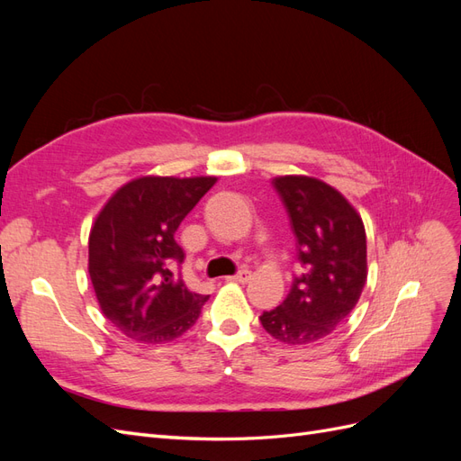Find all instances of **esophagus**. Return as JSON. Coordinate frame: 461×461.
Listing matches in <instances>:
<instances>
[{"label": "esophagus", "mask_w": 461, "mask_h": 461, "mask_svg": "<svg viewBox=\"0 0 461 461\" xmlns=\"http://www.w3.org/2000/svg\"><path fill=\"white\" fill-rule=\"evenodd\" d=\"M249 276H252V273H249L248 269H242V271H239V273L232 275V276H227V281L229 283H248Z\"/></svg>", "instance_id": "1"}]
</instances>
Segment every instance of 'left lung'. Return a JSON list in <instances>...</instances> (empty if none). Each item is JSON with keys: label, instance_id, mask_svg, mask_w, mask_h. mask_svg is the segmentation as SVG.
I'll return each mask as SVG.
<instances>
[{"label": "left lung", "instance_id": "1", "mask_svg": "<svg viewBox=\"0 0 461 461\" xmlns=\"http://www.w3.org/2000/svg\"><path fill=\"white\" fill-rule=\"evenodd\" d=\"M296 239L302 273L278 308L263 312L261 325L290 346L327 339L350 315L367 281L366 227L342 194L305 175L275 176Z\"/></svg>", "mask_w": 461, "mask_h": 461}]
</instances>
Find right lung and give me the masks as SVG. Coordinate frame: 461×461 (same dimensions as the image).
Masks as SVG:
<instances>
[{
  "label": "right lung",
  "mask_w": 461,
  "mask_h": 461,
  "mask_svg": "<svg viewBox=\"0 0 461 461\" xmlns=\"http://www.w3.org/2000/svg\"><path fill=\"white\" fill-rule=\"evenodd\" d=\"M217 176L146 175L117 188L88 236V273L97 303L124 337L171 342L196 323L209 296L186 288L175 232Z\"/></svg>",
  "instance_id": "1"
}]
</instances>
